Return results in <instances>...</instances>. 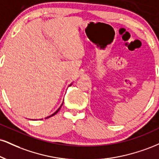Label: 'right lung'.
<instances>
[{"instance_id": "obj_1", "label": "right lung", "mask_w": 159, "mask_h": 159, "mask_svg": "<svg viewBox=\"0 0 159 159\" xmlns=\"http://www.w3.org/2000/svg\"><path fill=\"white\" fill-rule=\"evenodd\" d=\"M59 110H60V108H59V109H58V110L56 111V112H54V113H53L52 115H51V116H49V117H47V118H49V117H51V116H55V114H56V113H57V112H58V111H59Z\"/></svg>"}]
</instances>
